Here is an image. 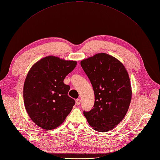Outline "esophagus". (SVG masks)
Returning <instances> with one entry per match:
<instances>
[{"label":"esophagus","mask_w":160,"mask_h":160,"mask_svg":"<svg viewBox=\"0 0 160 160\" xmlns=\"http://www.w3.org/2000/svg\"><path fill=\"white\" fill-rule=\"evenodd\" d=\"M75 101H76V105L78 106V105H79L80 104V103H81V100L80 99H77L76 100H75Z\"/></svg>","instance_id":"esophagus-1"}]
</instances>
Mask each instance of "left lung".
I'll use <instances>...</instances> for the list:
<instances>
[{
    "mask_svg": "<svg viewBox=\"0 0 160 160\" xmlns=\"http://www.w3.org/2000/svg\"><path fill=\"white\" fill-rule=\"evenodd\" d=\"M80 64L95 96L93 108L83 115L94 130L107 132L121 122L128 110L132 96L128 72L121 61L105 53L83 59Z\"/></svg>",
    "mask_w": 160,
    "mask_h": 160,
    "instance_id": "left-lung-1",
    "label": "left lung"
}]
</instances>
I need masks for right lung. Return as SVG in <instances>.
<instances>
[{
	"label": "right lung",
	"mask_w": 160,
	"mask_h": 160,
	"mask_svg": "<svg viewBox=\"0 0 160 160\" xmlns=\"http://www.w3.org/2000/svg\"><path fill=\"white\" fill-rule=\"evenodd\" d=\"M75 61L53 55L36 62L28 71L23 85L25 110L39 127L52 130L66 119L75 104L68 93L70 87L65 77L75 69Z\"/></svg>",
	"instance_id": "add662e5"
}]
</instances>
